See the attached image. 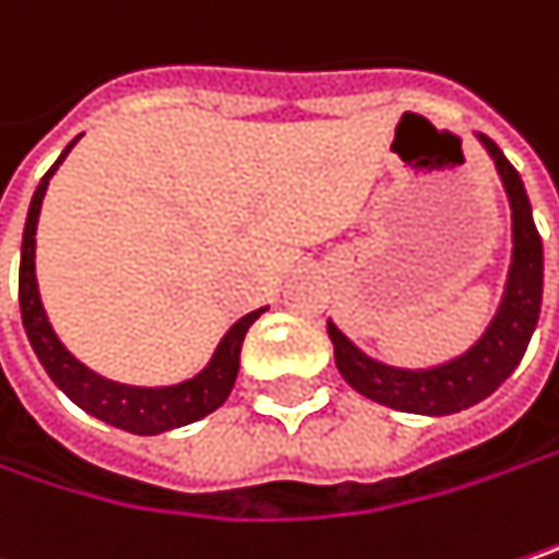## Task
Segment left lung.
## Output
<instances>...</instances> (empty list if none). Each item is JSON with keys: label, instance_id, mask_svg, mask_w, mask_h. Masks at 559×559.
Instances as JSON below:
<instances>
[{"label": "left lung", "instance_id": "obj_1", "mask_svg": "<svg viewBox=\"0 0 559 559\" xmlns=\"http://www.w3.org/2000/svg\"><path fill=\"white\" fill-rule=\"evenodd\" d=\"M474 136L489 153L512 211V255H509L506 287L492 320L477 335V342L467 345L461 355L429 368H400V365H386L381 358H371L332 320L326 323L335 348V368L348 381V386H355L361 396L381 406L413 416H451L486 400L519 368L540 313L544 249L534 227L532 201L525 194L522 176L502 156V150L486 133H474Z\"/></svg>", "mask_w": 559, "mask_h": 559}]
</instances>
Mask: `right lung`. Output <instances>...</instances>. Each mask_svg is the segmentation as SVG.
<instances>
[{"mask_svg": "<svg viewBox=\"0 0 559 559\" xmlns=\"http://www.w3.org/2000/svg\"><path fill=\"white\" fill-rule=\"evenodd\" d=\"M79 140V136H76ZM76 140L60 153V159L50 166V173L40 178L31 207H27L25 236H22V269H19V304H22V323H25L27 342L37 355V361L44 365V371L50 374V381L57 383L79 409H85L88 416L115 426V429L133 431V435H163V431L181 429L188 423H198L204 416H211L214 409H221L227 403L229 390L239 374V352H242V338L249 326L269 310H252L242 320H236L224 338L217 342L214 355L207 358V365L178 383H163V386H136V383H121L111 378H102L98 371H92L88 365H82L76 355L60 342V335L53 332L47 310L40 304V290H37V275H34V249H37V217H40V204L47 194V185L53 173L60 169V163L67 159V153L76 146Z\"/></svg>", "mask_w": 559, "mask_h": 559, "instance_id": "right-lung-1", "label": "right lung"}]
</instances>
